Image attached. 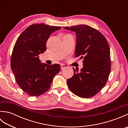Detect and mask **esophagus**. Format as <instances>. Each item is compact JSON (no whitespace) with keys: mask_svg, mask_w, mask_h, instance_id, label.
I'll use <instances>...</instances> for the list:
<instances>
[{"mask_svg":"<svg viewBox=\"0 0 128 128\" xmlns=\"http://www.w3.org/2000/svg\"><path fill=\"white\" fill-rule=\"evenodd\" d=\"M61 69L62 70V69H66V68L68 67V66H66V64H61Z\"/></svg>","mask_w":128,"mask_h":128,"instance_id":"1","label":"esophagus"}]
</instances>
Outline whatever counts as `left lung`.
I'll return each instance as SVG.
<instances>
[{"instance_id": "obj_1", "label": "left lung", "mask_w": 128, "mask_h": 128, "mask_svg": "<svg viewBox=\"0 0 128 128\" xmlns=\"http://www.w3.org/2000/svg\"><path fill=\"white\" fill-rule=\"evenodd\" d=\"M75 32V56L84 59L83 68L74 69V75L67 80L73 94L90 98L101 90L108 81L111 70L110 49L107 40L97 30L88 25L63 28Z\"/></svg>"}]
</instances>
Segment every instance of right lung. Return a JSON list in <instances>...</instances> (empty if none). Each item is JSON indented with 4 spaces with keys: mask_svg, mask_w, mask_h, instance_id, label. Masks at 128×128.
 I'll return each instance as SVG.
<instances>
[{
    "mask_svg": "<svg viewBox=\"0 0 128 128\" xmlns=\"http://www.w3.org/2000/svg\"><path fill=\"white\" fill-rule=\"evenodd\" d=\"M61 27L34 24L25 30L16 41L11 57V68L16 82L31 96H39L50 89L53 78L60 70L58 64L42 63L40 54L53 32Z\"/></svg>",
    "mask_w": 128,
    "mask_h": 128,
    "instance_id": "1",
    "label": "right lung"
}]
</instances>
